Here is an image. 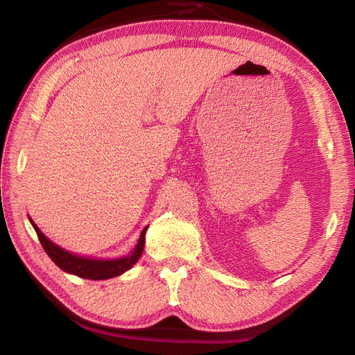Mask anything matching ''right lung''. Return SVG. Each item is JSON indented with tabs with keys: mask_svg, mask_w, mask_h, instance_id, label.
Listing matches in <instances>:
<instances>
[{
	"mask_svg": "<svg viewBox=\"0 0 355 355\" xmlns=\"http://www.w3.org/2000/svg\"><path fill=\"white\" fill-rule=\"evenodd\" d=\"M29 220L38 235L42 249L46 250L50 259L55 262L62 271L73 274L81 278H87V280H108V278L121 275L127 270H130V268L139 261V257H141L144 252L145 232L148 230V227L144 228L141 239H139L132 254L120 257V259L105 261V259H92V257H84V256L69 253L68 250H63L62 247L50 241L46 235L41 232V230L37 227V225L32 222L31 218Z\"/></svg>",
	"mask_w": 355,
	"mask_h": 355,
	"instance_id": "1",
	"label": "right lung"
}]
</instances>
